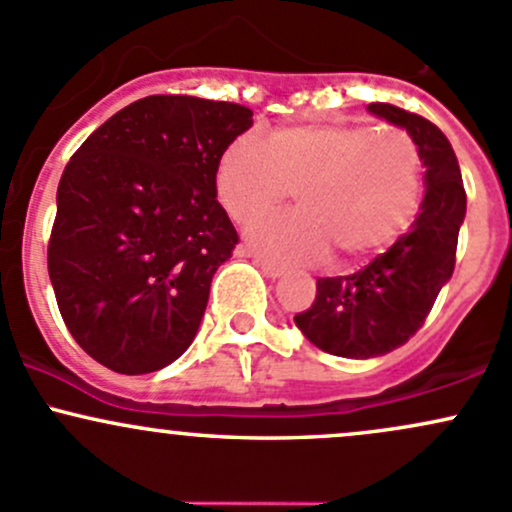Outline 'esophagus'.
Here are the masks:
<instances>
[{
    "mask_svg": "<svg viewBox=\"0 0 512 512\" xmlns=\"http://www.w3.org/2000/svg\"><path fill=\"white\" fill-rule=\"evenodd\" d=\"M255 262H257V265L262 267V272H265L269 279H279V277H284V267L274 265V262H269V260H262V257H255Z\"/></svg>",
    "mask_w": 512,
    "mask_h": 512,
    "instance_id": "34e87169",
    "label": "esophagus"
}]
</instances>
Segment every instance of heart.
Here are the masks:
<instances>
[{
  "label": "heart",
  "instance_id": "heart-1",
  "mask_svg": "<svg viewBox=\"0 0 512 512\" xmlns=\"http://www.w3.org/2000/svg\"><path fill=\"white\" fill-rule=\"evenodd\" d=\"M418 145L398 128L296 123L267 143L243 136L216 167V192L235 223L274 211L294 189L299 211L247 230L257 252L284 265L320 262L333 250L362 260L389 247L420 204Z\"/></svg>",
  "mask_w": 512,
  "mask_h": 512
}]
</instances>
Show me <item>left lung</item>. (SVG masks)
Masks as SVG:
<instances>
[{
    "instance_id": "1",
    "label": "left lung",
    "mask_w": 512,
    "mask_h": 512,
    "mask_svg": "<svg viewBox=\"0 0 512 512\" xmlns=\"http://www.w3.org/2000/svg\"><path fill=\"white\" fill-rule=\"evenodd\" d=\"M403 128L418 145L425 167V199L408 233L384 255L347 277L316 282V301L294 320L318 350L369 359L393 352L423 328L432 303L449 282L457 257L466 194L457 155L445 133L423 116L393 104L367 106Z\"/></svg>"
}]
</instances>
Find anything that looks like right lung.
I'll return each instance as SVG.
<instances>
[{
	"mask_svg": "<svg viewBox=\"0 0 512 512\" xmlns=\"http://www.w3.org/2000/svg\"><path fill=\"white\" fill-rule=\"evenodd\" d=\"M252 111L153 94L104 121L67 162L48 274L77 345L119 374H150L192 345L238 233L216 167Z\"/></svg>",
	"mask_w": 512,
	"mask_h": 512,
	"instance_id": "obj_1",
	"label": "right lung"
}]
</instances>
